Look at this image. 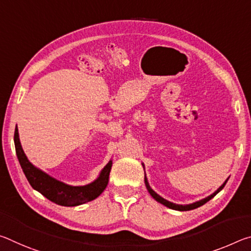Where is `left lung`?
<instances>
[{"instance_id": "left-lung-1", "label": "left lung", "mask_w": 251, "mask_h": 251, "mask_svg": "<svg viewBox=\"0 0 251 251\" xmlns=\"http://www.w3.org/2000/svg\"><path fill=\"white\" fill-rule=\"evenodd\" d=\"M143 166H144V164H143ZM228 179L229 178H227V180L224 182V184L219 187V188L216 190V192L214 193V194H211L210 196H208V197H206V198H203V199H201V201H196V202H193V203H189V205H177V203H174V202H171V201H166V199H164L163 197H160L158 194H156L154 190H152L151 188V186H150V184H148V181H147V178H146V176H145V185H146V188H147V190H148V193L151 194V196L155 199V201H157L158 202H160V203H163L164 206H166V207H168V208H171V209H174V210H179V211H187V210H192V209H195V208H198V207H201V206H202L203 203H206L207 201H209L210 199L212 198V197H215L216 195H217L220 190H222L224 187H225V185H226V182L228 181Z\"/></svg>"}]
</instances>
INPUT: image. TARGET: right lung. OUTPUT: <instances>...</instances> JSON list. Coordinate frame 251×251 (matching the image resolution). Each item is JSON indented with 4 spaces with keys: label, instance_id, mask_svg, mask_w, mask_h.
<instances>
[{
    "label": "right lung",
    "instance_id": "1",
    "mask_svg": "<svg viewBox=\"0 0 251 251\" xmlns=\"http://www.w3.org/2000/svg\"><path fill=\"white\" fill-rule=\"evenodd\" d=\"M14 144L20 165L29 185L49 201L57 203V205L73 207L94 201L104 192L108 184L110 168L113 165L112 160L108 161V164L101 169L97 179L91 184L85 186H71L50 177L46 173L34 166L32 163H29L26 155L24 154L22 146H21L18 128H15Z\"/></svg>",
    "mask_w": 251,
    "mask_h": 251
}]
</instances>
